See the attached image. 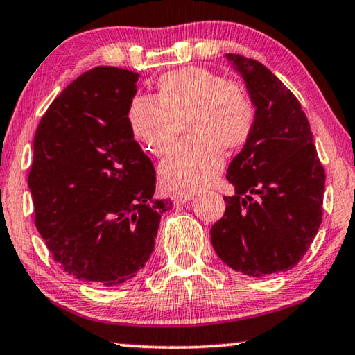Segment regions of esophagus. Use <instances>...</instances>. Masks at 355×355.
Returning <instances> with one entry per match:
<instances>
[{
    "mask_svg": "<svg viewBox=\"0 0 355 355\" xmlns=\"http://www.w3.org/2000/svg\"><path fill=\"white\" fill-rule=\"evenodd\" d=\"M191 198H192L191 193H176V196L173 197V200H174V203H178V205H182V203L189 202Z\"/></svg>",
    "mask_w": 355,
    "mask_h": 355,
    "instance_id": "esophagus-1",
    "label": "esophagus"
}]
</instances>
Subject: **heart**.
<instances>
[{
	"label": "heart",
	"instance_id": "b5f03b06",
	"mask_svg": "<svg viewBox=\"0 0 355 355\" xmlns=\"http://www.w3.org/2000/svg\"><path fill=\"white\" fill-rule=\"evenodd\" d=\"M132 135L150 153L171 152L187 125L189 140L159 166L171 192H197L223 169V152L244 147L254 132L257 110L247 89L203 67H182L158 80V98L137 95L128 113Z\"/></svg>",
	"mask_w": 355,
	"mask_h": 355
}]
</instances>
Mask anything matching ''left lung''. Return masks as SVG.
<instances>
[{
    "label": "left lung",
    "instance_id": "obj_1",
    "mask_svg": "<svg viewBox=\"0 0 355 355\" xmlns=\"http://www.w3.org/2000/svg\"><path fill=\"white\" fill-rule=\"evenodd\" d=\"M255 103L254 132L227 168L236 193L211 226L218 257L247 276L288 271L322 225L324 169L293 92L261 62L227 53Z\"/></svg>",
    "mask_w": 355,
    "mask_h": 355
}]
</instances>
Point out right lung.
<instances>
[{"mask_svg": "<svg viewBox=\"0 0 355 355\" xmlns=\"http://www.w3.org/2000/svg\"><path fill=\"white\" fill-rule=\"evenodd\" d=\"M137 80L111 66L77 77L43 114L28 173L35 226L53 259L108 288L144 268L173 207L153 197L155 168L129 125Z\"/></svg>", "mask_w": 355, "mask_h": 355, "instance_id": "right-lung-1", "label": "right lung"}]
</instances>
